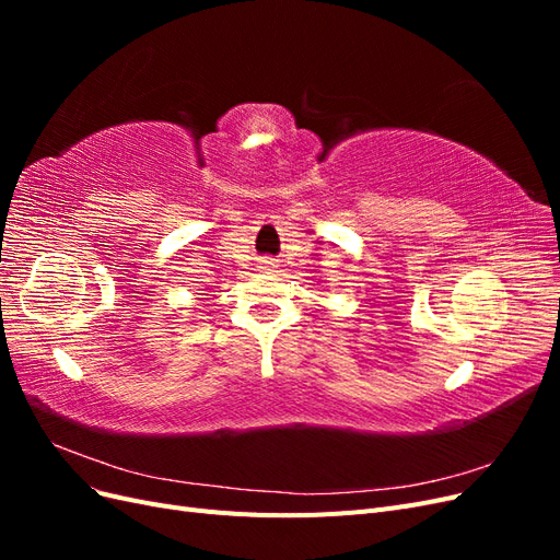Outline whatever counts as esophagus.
<instances>
[{
    "label": "esophagus",
    "instance_id": "obj_1",
    "mask_svg": "<svg viewBox=\"0 0 560 560\" xmlns=\"http://www.w3.org/2000/svg\"><path fill=\"white\" fill-rule=\"evenodd\" d=\"M259 268H261V270H273V268H276V261H270V259H264Z\"/></svg>",
    "mask_w": 560,
    "mask_h": 560
}]
</instances>
